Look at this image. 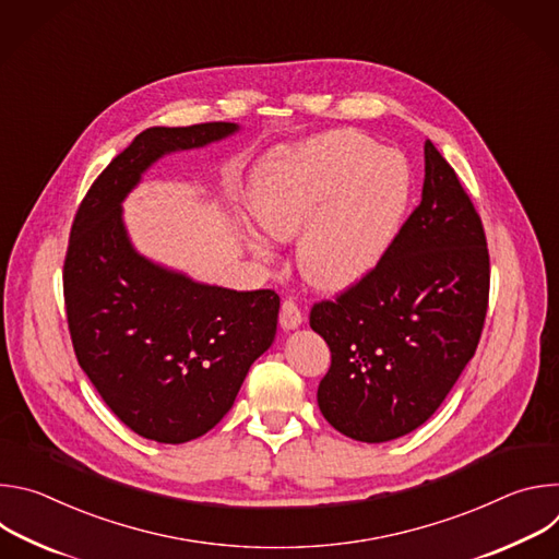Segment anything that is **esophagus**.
Listing matches in <instances>:
<instances>
[{"label": "esophagus", "instance_id": "1", "mask_svg": "<svg viewBox=\"0 0 559 559\" xmlns=\"http://www.w3.org/2000/svg\"><path fill=\"white\" fill-rule=\"evenodd\" d=\"M278 321H281V328L289 332V330H296V328H300V325H302L305 316H302V311L298 309V305H296L294 300L285 298V300H283V305H281V316H278Z\"/></svg>", "mask_w": 559, "mask_h": 559}]
</instances>
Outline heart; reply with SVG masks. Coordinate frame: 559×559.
<instances>
[{
    "label": "heart",
    "instance_id": "heart-1",
    "mask_svg": "<svg viewBox=\"0 0 559 559\" xmlns=\"http://www.w3.org/2000/svg\"><path fill=\"white\" fill-rule=\"evenodd\" d=\"M409 201V168L393 150H376L358 130H330L267 162L252 188V210L278 241L298 236L296 263L318 289L362 281L389 250ZM250 250L267 259L265 236Z\"/></svg>",
    "mask_w": 559,
    "mask_h": 559
}]
</instances>
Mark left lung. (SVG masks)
<instances>
[{
    "label": "left lung",
    "mask_w": 559,
    "mask_h": 559,
    "mask_svg": "<svg viewBox=\"0 0 559 559\" xmlns=\"http://www.w3.org/2000/svg\"><path fill=\"white\" fill-rule=\"evenodd\" d=\"M489 278L483 221L427 141L420 205L362 281L311 307L332 352L318 384L325 420L371 444L425 425L480 343Z\"/></svg>",
    "instance_id": "1"
}]
</instances>
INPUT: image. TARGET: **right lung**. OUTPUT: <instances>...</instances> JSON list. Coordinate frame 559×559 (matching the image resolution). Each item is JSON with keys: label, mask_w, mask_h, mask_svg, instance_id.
<instances>
[{"label": "right lung", "mask_w": 559, "mask_h": 559, "mask_svg": "<svg viewBox=\"0 0 559 559\" xmlns=\"http://www.w3.org/2000/svg\"><path fill=\"white\" fill-rule=\"evenodd\" d=\"M236 130L227 121L143 130L91 186L70 229L63 298L76 360L126 427L164 444L207 433L231 409L274 343L281 298L197 283L145 259L121 203L162 156Z\"/></svg>", "instance_id": "1"}]
</instances>
